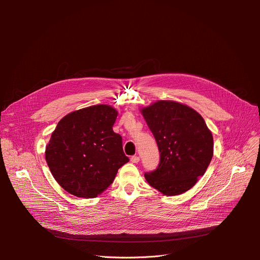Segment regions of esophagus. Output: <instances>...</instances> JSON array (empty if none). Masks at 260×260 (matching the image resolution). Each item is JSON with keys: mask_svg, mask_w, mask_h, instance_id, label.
Instances as JSON below:
<instances>
[{"mask_svg": "<svg viewBox=\"0 0 260 260\" xmlns=\"http://www.w3.org/2000/svg\"><path fill=\"white\" fill-rule=\"evenodd\" d=\"M139 160H140V158L138 156H132V158H131V161L133 163H138Z\"/></svg>", "mask_w": 260, "mask_h": 260, "instance_id": "esophagus-1", "label": "esophagus"}]
</instances>
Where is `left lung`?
<instances>
[{
    "mask_svg": "<svg viewBox=\"0 0 260 260\" xmlns=\"http://www.w3.org/2000/svg\"><path fill=\"white\" fill-rule=\"evenodd\" d=\"M160 153L156 170L144 174L162 194L175 196L192 188L213 157V136L193 108L174 101H158L142 109Z\"/></svg>",
    "mask_w": 260,
    "mask_h": 260,
    "instance_id": "left-lung-1",
    "label": "left lung"
}]
</instances>
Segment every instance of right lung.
<instances>
[{
	"label": "right lung",
	"mask_w": 260,
	"mask_h": 260,
	"mask_svg": "<svg viewBox=\"0 0 260 260\" xmlns=\"http://www.w3.org/2000/svg\"><path fill=\"white\" fill-rule=\"evenodd\" d=\"M117 111L99 104L60 120L46 146L47 166L70 194L93 198L111 185L118 170L129 161L122 137L113 131Z\"/></svg>",
	"instance_id": "right-lung-1"
}]
</instances>
